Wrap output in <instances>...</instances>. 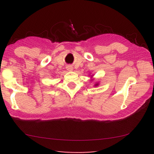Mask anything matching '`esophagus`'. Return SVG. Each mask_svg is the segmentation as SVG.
<instances>
[{
  "instance_id": "obj_1",
  "label": "esophagus",
  "mask_w": 154,
  "mask_h": 154,
  "mask_svg": "<svg viewBox=\"0 0 154 154\" xmlns=\"http://www.w3.org/2000/svg\"><path fill=\"white\" fill-rule=\"evenodd\" d=\"M66 69H67L68 71H72V66H71V65H69V66H66Z\"/></svg>"
}]
</instances>
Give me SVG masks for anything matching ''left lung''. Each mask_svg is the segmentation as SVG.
<instances>
[{"label": "left lung", "instance_id": "8db88e82", "mask_svg": "<svg viewBox=\"0 0 154 154\" xmlns=\"http://www.w3.org/2000/svg\"><path fill=\"white\" fill-rule=\"evenodd\" d=\"M97 85V84H96V85Z\"/></svg>", "mask_w": 154, "mask_h": 154}]
</instances>
